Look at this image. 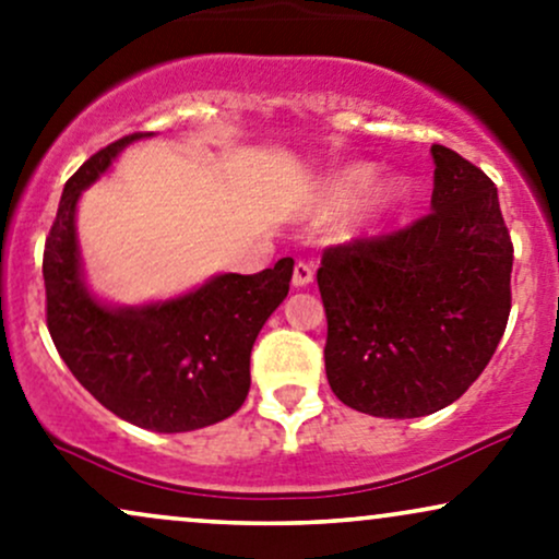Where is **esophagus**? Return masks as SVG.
Instances as JSON below:
<instances>
[{"label":"esophagus","mask_w":559,"mask_h":559,"mask_svg":"<svg viewBox=\"0 0 559 559\" xmlns=\"http://www.w3.org/2000/svg\"><path fill=\"white\" fill-rule=\"evenodd\" d=\"M313 282V269L306 261H298L293 269V287H306Z\"/></svg>","instance_id":"esophagus-1"}]
</instances>
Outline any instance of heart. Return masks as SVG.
Instances as JSON below:
<instances>
[{"instance_id":"1","label":"heart","mask_w":559,"mask_h":559,"mask_svg":"<svg viewBox=\"0 0 559 559\" xmlns=\"http://www.w3.org/2000/svg\"><path fill=\"white\" fill-rule=\"evenodd\" d=\"M373 174V164L356 162L321 177L306 199V219L313 225H330L343 215L334 227V240L340 246H360L377 238L408 201L411 180L400 173L377 178Z\"/></svg>"}]
</instances>
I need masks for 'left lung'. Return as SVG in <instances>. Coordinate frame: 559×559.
<instances>
[{
	"instance_id": "1",
	"label": "left lung",
	"mask_w": 559,
	"mask_h": 559,
	"mask_svg": "<svg viewBox=\"0 0 559 559\" xmlns=\"http://www.w3.org/2000/svg\"><path fill=\"white\" fill-rule=\"evenodd\" d=\"M431 214L386 238L330 248L317 274L332 392L377 418H421L487 369L510 317L513 242L495 182L431 146Z\"/></svg>"
}]
</instances>
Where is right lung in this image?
<instances>
[{"label": "right lung", "mask_w": 559, "mask_h": 559, "mask_svg": "<svg viewBox=\"0 0 559 559\" xmlns=\"http://www.w3.org/2000/svg\"><path fill=\"white\" fill-rule=\"evenodd\" d=\"M148 135L109 143L64 186L44 248L46 324L72 377L104 408L141 429L177 435L225 421L246 403L253 343L287 298L293 259L259 274H214L154 304L96 298L78 248V201L124 146Z\"/></svg>", "instance_id": "obj_1"}]
</instances>
